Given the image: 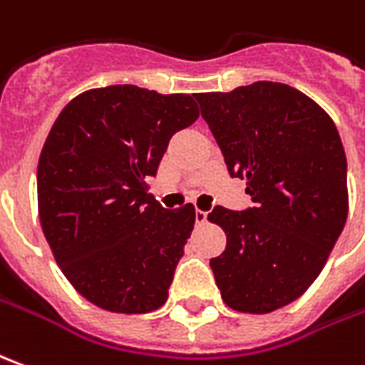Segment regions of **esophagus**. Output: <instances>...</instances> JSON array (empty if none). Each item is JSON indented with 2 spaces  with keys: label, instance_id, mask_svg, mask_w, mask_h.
Listing matches in <instances>:
<instances>
[{
  "label": "esophagus",
  "instance_id": "obj_1",
  "mask_svg": "<svg viewBox=\"0 0 365 365\" xmlns=\"http://www.w3.org/2000/svg\"><path fill=\"white\" fill-rule=\"evenodd\" d=\"M207 222V212H202V210H195V224H205Z\"/></svg>",
  "mask_w": 365,
  "mask_h": 365
}]
</instances>
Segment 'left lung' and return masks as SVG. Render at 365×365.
Returning <instances> with one entry per match:
<instances>
[{
  "mask_svg": "<svg viewBox=\"0 0 365 365\" xmlns=\"http://www.w3.org/2000/svg\"><path fill=\"white\" fill-rule=\"evenodd\" d=\"M232 178L254 207L215 205L225 232L210 266L235 312L269 314L314 284L348 217V163L334 121L306 93L276 81L195 93Z\"/></svg>",
  "mask_w": 365,
  "mask_h": 365,
  "instance_id": "obj_1",
  "label": "left lung"
}]
</instances>
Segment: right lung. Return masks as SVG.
Here are the masks:
<instances>
[{
  "label": "right lung",
  "mask_w": 365,
  "mask_h": 365,
  "mask_svg": "<svg viewBox=\"0 0 365 365\" xmlns=\"http://www.w3.org/2000/svg\"><path fill=\"white\" fill-rule=\"evenodd\" d=\"M195 96L108 86L61 110L37 163V210L59 269L88 302L148 314L168 299L195 224L185 203L165 210L148 193L175 131L200 110Z\"/></svg>",
  "instance_id": "obj_1"
}]
</instances>
